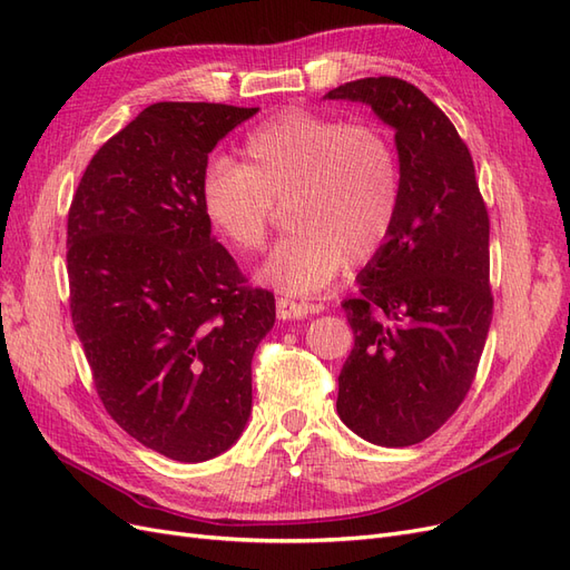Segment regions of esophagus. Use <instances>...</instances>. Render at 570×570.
<instances>
[{"label":"esophagus","instance_id":"34e87169","mask_svg":"<svg viewBox=\"0 0 570 570\" xmlns=\"http://www.w3.org/2000/svg\"><path fill=\"white\" fill-rule=\"evenodd\" d=\"M275 312H278L281 321H295V318H304L306 314H312V306L281 297L278 302H275Z\"/></svg>","mask_w":570,"mask_h":570}]
</instances>
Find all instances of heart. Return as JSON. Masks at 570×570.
<instances>
[{
	"label": "heart",
	"mask_w": 570,
	"mask_h": 570,
	"mask_svg": "<svg viewBox=\"0 0 570 570\" xmlns=\"http://www.w3.org/2000/svg\"><path fill=\"white\" fill-rule=\"evenodd\" d=\"M245 166L214 159L202 176V209L237 254L262 249L273 202L292 233L256 271L292 297L316 295L337 271L383 249L402 206V170L390 137L368 124L285 111L247 135Z\"/></svg>",
	"instance_id": "heart-1"
}]
</instances>
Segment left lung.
<instances>
[{
  "instance_id": "obj_1",
  "label": "left lung",
  "mask_w": 570,
  "mask_h": 570,
  "mask_svg": "<svg viewBox=\"0 0 570 570\" xmlns=\"http://www.w3.org/2000/svg\"><path fill=\"white\" fill-rule=\"evenodd\" d=\"M323 99L358 101L394 130L402 206L383 249L342 308L354 350L337 377V413L381 446L430 438L469 392L485 347L490 218L475 166L450 118L400 78L344 82Z\"/></svg>"
}]
</instances>
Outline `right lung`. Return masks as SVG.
Listing matches in <instances>:
<instances>
[{"mask_svg":"<svg viewBox=\"0 0 570 570\" xmlns=\"http://www.w3.org/2000/svg\"><path fill=\"white\" fill-rule=\"evenodd\" d=\"M258 109L159 101L99 147L68 212L71 316L109 416L147 450L209 461L252 413L275 299L212 237L202 176Z\"/></svg>","mask_w":570,"mask_h":570,"instance_id":"1","label":"right lung"}]
</instances>
